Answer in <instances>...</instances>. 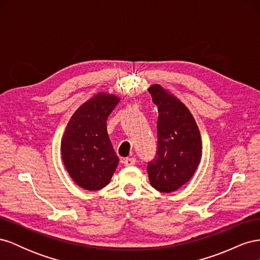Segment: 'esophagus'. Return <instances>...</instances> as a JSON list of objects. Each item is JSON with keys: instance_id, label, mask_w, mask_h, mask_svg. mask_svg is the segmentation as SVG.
Listing matches in <instances>:
<instances>
[{"instance_id": "34e87169", "label": "esophagus", "mask_w": 260, "mask_h": 260, "mask_svg": "<svg viewBox=\"0 0 260 260\" xmlns=\"http://www.w3.org/2000/svg\"><path fill=\"white\" fill-rule=\"evenodd\" d=\"M136 158H125L124 160H123V166L124 167H130V166H133V165H136Z\"/></svg>"}]
</instances>
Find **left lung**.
<instances>
[{"mask_svg": "<svg viewBox=\"0 0 260 260\" xmlns=\"http://www.w3.org/2000/svg\"><path fill=\"white\" fill-rule=\"evenodd\" d=\"M158 107L157 153L147 165L151 185L171 193L191 180L202 158V139L198 124L187 107L160 84L148 88Z\"/></svg>", "mask_w": 260, "mask_h": 260, "instance_id": "1", "label": "left lung"}]
</instances>
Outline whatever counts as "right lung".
I'll use <instances>...</instances> for the list:
<instances>
[{
	"mask_svg": "<svg viewBox=\"0 0 260 260\" xmlns=\"http://www.w3.org/2000/svg\"><path fill=\"white\" fill-rule=\"evenodd\" d=\"M119 101L114 94H95L75 112L61 138L64 166L74 182L84 190L106 186L119 162L106 129L107 117Z\"/></svg>",
	"mask_w": 260,
	"mask_h": 260,
	"instance_id": "1",
	"label": "right lung"
}]
</instances>
